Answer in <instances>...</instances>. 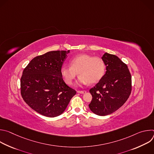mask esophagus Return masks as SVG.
<instances>
[{
    "label": "esophagus",
    "instance_id": "esophagus-1",
    "mask_svg": "<svg viewBox=\"0 0 154 154\" xmlns=\"http://www.w3.org/2000/svg\"><path fill=\"white\" fill-rule=\"evenodd\" d=\"M86 91H78L77 93H80V94H84V93H86Z\"/></svg>",
    "mask_w": 154,
    "mask_h": 154
}]
</instances>
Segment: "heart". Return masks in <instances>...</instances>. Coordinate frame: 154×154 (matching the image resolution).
<instances>
[{
  "label": "heart",
  "instance_id": "b5f03b06",
  "mask_svg": "<svg viewBox=\"0 0 154 154\" xmlns=\"http://www.w3.org/2000/svg\"><path fill=\"white\" fill-rule=\"evenodd\" d=\"M71 66H63L61 68V74L66 83L71 85L77 75L79 85L94 83L103 76L105 66L101 58L92 57L88 54H79L74 57L70 61Z\"/></svg>",
  "mask_w": 154,
  "mask_h": 154
}]
</instances>
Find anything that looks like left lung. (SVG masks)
I'll use <instances>...</instances> for the list:
<instances>
[{
	"instance_id": "8db88e82",
	"label": "left lung",
	"mask_w": 154,
	"mask_h": 154,
	"mask_svg": "<svg viewBox=\"0 0 154 154\" xmlns=\"http://www.w3.org/2000/svg\"><path fill=\"white\" fill-rule=\"evenodd\" d=\"M102 60L106 72L90 90L93 98L89 108L97 115L106 116L116 111L129 97L131 77L127 64L117 56L105 52Z\"/></svg>"
}]
</instances>
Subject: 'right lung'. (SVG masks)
Masks as SVG:
<instances>
[{
  "mask_svg": "<svg viewBox=\"0 0 154 154\" xmlns=\"http://www.w3.org/2000/svg\"><path fill=\"white\" fill-rule=\"evenodd\" d=\"M70 51H50L32 59L20 79V93L37 113L49 118L61 115L76 91L64 82L61 68Z\"/></svg>",
  "mask_w": 154,
  "mask_h": 154,
  "instance_id": "right-lung-1",
  "label": "right lung"
}]
</instances>
